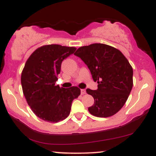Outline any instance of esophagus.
I'll return each instance as SVG.
<instances>
[{"label": "esophagus", "mask_w": 156, "mask_h": 156, "mask_svg": "<svg viewBox=\"0 0 156 156\" xmlns=\"http://www.w3.org/2000/svg\"><path fill=\"white\" fill-rule=\"evenodd\" d=\"M80 93H81V94H86V90H85V89H80Z\"/></svg>", "instance_id": "obj_1"}]
</instances>
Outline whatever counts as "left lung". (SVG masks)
<instances>
[{
    "label": "left lung",
    "mask_w": 156,
    "mask_h": 156,
    "mask_svg": "<svg viewBox=\"0 0 156 156\" xmlns=\"http://www.w3.org/2000/svg\"><path fill=\"white\" fill-rule=\"evenodd\" d=\"M80 57L92 73L98 89H87L94 103L88 110L98 117H112L126 103L133 87V68L117 48L101 43L83 46L74 53Z\"/></svg>",
    "instance_id": "1"
}]
</instances>
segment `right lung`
I'll use <instances>...</instances> for the list:
<instances>
[{"instance_id": "1", "label": "right lung", "mask_w": 156, "mask_h": 156, "mask_svg": "<svg viewBox=\"0 0 156 156\" xmlns=\"http://www.w3.org/2000/svg\"><path fill=\"white\" fill-rule=\"evenodd\" d=\"M76 48L46 44L35 50L25 64L21 84L25 98L37 117L58 122L69 116L73 101L80 94L77 87L64 89L55 85L62 61Z\"/></svg>"}]
</instances>
